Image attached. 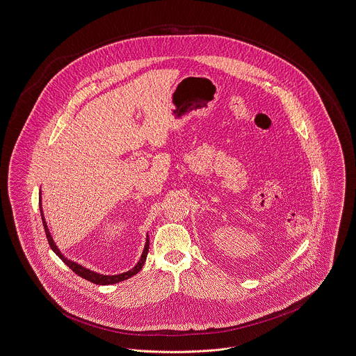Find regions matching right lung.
<instances>
[{"mask_svg": "<svg viewBox=\"0 0 356 356\" xmlns=\"http://www.w3.org/2000/svg\"><path fill=\"white\" fill-rule=\"evenodd\" d=\"M40 217H42V222H43V228H44V234H46V237H47V241H49V245H50V248L56 252V255L71 269V270H74L78 276L81 277V278H84V280H87V281H91V282H94V284H98V285H109V284H118L120 281H124V280H127V278H129V277L135 276L136 273H139L140 272V269L143 268V265H145V262H146V257H147V252H149V244H150V241H149V235H147V238H146V244H145V248H143V252H142V255H140V259H139V262L131 269V270H128V272H125V273H120V275H113V276H108V275H99V273H97V272H92V270H90V269H87V268H84V266H81L79 264H76V262H74V261H71V259H68V258H65L63 254H61V251L58 250V247L56 245V243H54V240H53V237L50 235V232H49V228H47V224H46V220H44V216H43V209H42V199H40Z\"/></svg>", "mask_w": 356, "mask_h": 356, "instance_id": "obj_1", "label": "right lung"}]
</instances>
